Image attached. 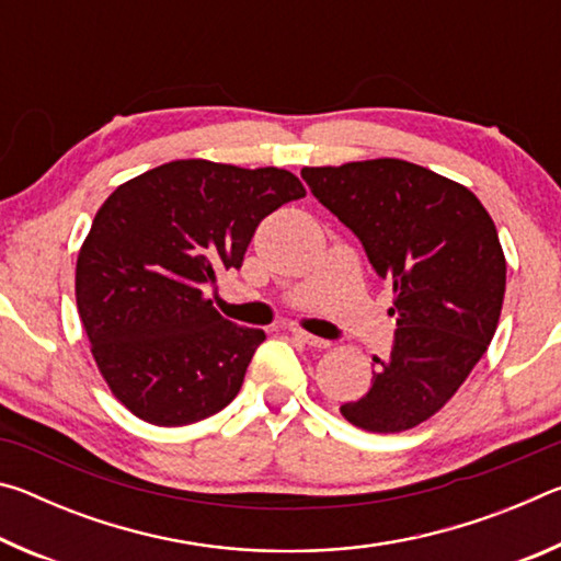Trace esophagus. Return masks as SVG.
Wrapping results in <instances>:
<instances>
[{
	"instance_id": "34e87169",
	"label": "esophagus",
	"mask_w": 561,
	"mask_h": 561,
	"mask_svg": "<svg viewBox=\"0 0 561 561\" xmlns=\"http://www.w3.org/2000/svg\"><path fill=\"white\" fill-rule=\"evenodd\" d=\"M289 334H291L294 341H301V344H307V346H314V348H327L329 346L327 339H319V336L309 334V331H304V329H289Z\"/></svg>"
}]
</instances>
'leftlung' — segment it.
Here are the masks:
<instances>
[{"instance_id": "left-lung-1", "label": "left lung", "mask_w": 561, "mask_h": 561, "mask_svg": "<svg viewBox=\"0 0 561 561\" xmlns=\"http://www.w3.org/2000/svg\"><path fill=\"white\" fill-rule=\"evenodd\" d=\"M301 178L393 284L391 354L374 358L371 388L341 415L371 433L415 428L450 401L495 336L507 274L495 222L468 187L408 160L304 168Z\"/></svg>"}]
</instances>
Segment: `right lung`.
<instances>
[{"instance_id":"1","label":"right lung","mask_w":561,"mask_h":561,"mask_svg":"<svg viewBox=\"0 0 561 561\" xmlns=\"http://www.w3.org/2000/svg\"><path fill=\"white\" fill-rule=\"evenodd\" d=\"M307 190L282 168L173 160L118 185L76 260V304L101 376L140 421L187 425L240 393L262 329L205 299L240 270L264 217Z\"/></svg>"}]
</instances>
